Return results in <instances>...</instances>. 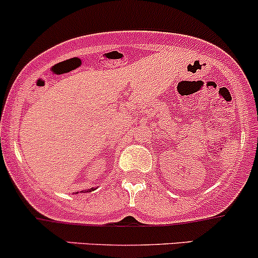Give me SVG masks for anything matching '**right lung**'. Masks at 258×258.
Segmentation results:
<instances>
[{
    "mask_svg": "<svg viewBox=\"0 0 258 258\" xmlns=\"http://www.w3.org/2000/svg\"><path fill=\"white\" fill-rule=\"evenodd\" d=\"M92 190H94V188H93V187H92V188H90V190H88V191H89V192H90V191H92ZM88 191H87V190H86V191H84V190H82V191H81V192H88Z\"/></svg>",
    "mask_w": 258,
    "mask_h": 258,
    "instance_id": "1",
    "label": "right lung"
}]
</instances>
